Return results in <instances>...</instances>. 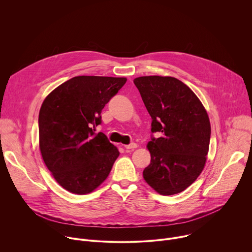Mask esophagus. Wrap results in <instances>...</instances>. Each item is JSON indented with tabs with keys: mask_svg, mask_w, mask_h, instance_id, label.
<instances>
[{
	"mask_svg": "<svg viewBox=\"0 0 252 252\" xmlns=\"http://www.w3.org/2000/svg\"><path fill=\"white\" fill-rule=\"evenodd\" d=\"M136 147H137V146H136V143L131 142V143H129V145L125 146V149H126V150H133V149H135Z\"/></svg>",
	"mask_w": 252,
	"mask_h": 252,
	"instance_id": "34e87169",
	"label": "esophagus"
}]
</instances>
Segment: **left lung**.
I'll list each match as a JSON object with an SVG mask.
<instances>
[{"label":"left lung","instance_id":"8db88e82","mask_svg":"<svg viewBox=\"0 0 252 252\" xmlns=\"http://www.w3.org/2000/svg\"><path fill=\"white\" fill-rule=\"evenodd\" d=\"M152 118L148 143L151 163L145 181L159 194L184 191L202 171L210 140V123L204 106L182 81L172 77L133 80Z\"/></svg>","mask_w":252,"mask_h":252}]
</instances>
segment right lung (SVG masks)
<instances>
[{
  "mask_svg": "<svg viewBox=\"0 0 252 252\" xmlns=\"http://www.w3.org/2000/svg\"><path fill=\"white\" fill-rule=\"evenodd\" d=\"M126 78L80 76L55 89L39 114L40 150L56 181L69 192L87 194L110 174L118 149L94 127L101 110Z\"/></svg>",
  "mask_w": 252,
  "mask_h": 252,
  "instance_id": "right-lung-1",
  "label": "right lung"
}]
</instances>
